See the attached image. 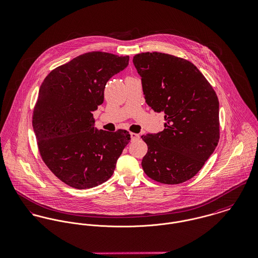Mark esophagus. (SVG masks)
<instances>
[{"label": "esophagus", "mask_w": 258, "mask_h": 258, "mask_svg": "<svg viewBox=\"0 0 258 258\" xmlns=\"http://www.w3.org/2000/svg\"><path fill=\"white\" fill-rule=\"evenodd\" d=\"M131 138H132V140H139V135L135 134V133H131Z\"/></svg>", "instance_id": "34e87169"}]
</instances>
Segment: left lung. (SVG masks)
<instances>
[{
	"instance_id": "obj_1",
	"label": "left lung",
	"mask_w": 258,
	"mask_h": 258,
	"mask_svg": "<svg viewBox=\"0 0 258 258\" xmlns=\"http://www.w3.org/2000/svg\"><path fill=\"white\" fill-rule=\"evenodd\" d=\"M134 64L144 98L164 113L165 128L144 135V173L166 184L195 177L214 152L219 139V101L211 84L189 60L159 52L140 53Z\"/></svg>"
}]
</instances>
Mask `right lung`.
Wrapping results in <instances>:
<instances>
[{"label": "right lung", "instance_id": "add662e5", "mask_svg": "<svg viewBox=\"0 0 258 258\" xmlns=\"http://www.w3.org/2000/svg\"><path fill=\"white\" fill-rule=\"evenodd\" d=\"M128 60V56L85 53L53 70L40 86L32 117L40 155L72 187L91 188L108 180L131 140L123 130H97L93 118L107 81Z\"/></svg>", "mask_w": 258, "mask_h": 258}]
</instances>
